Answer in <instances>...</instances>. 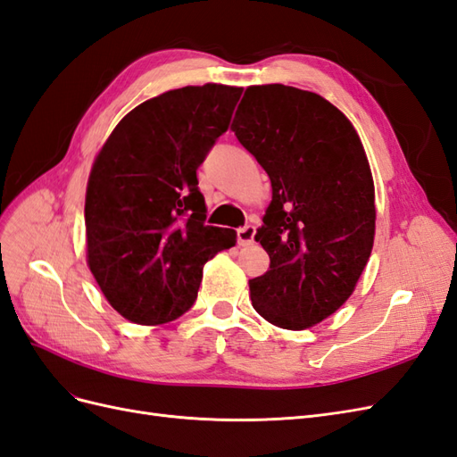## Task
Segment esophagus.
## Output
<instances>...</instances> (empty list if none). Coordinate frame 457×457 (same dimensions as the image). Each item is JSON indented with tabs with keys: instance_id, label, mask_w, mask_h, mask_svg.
I'll list each match as a JSON object with an SVG mask.
<instances>
[{
	"instance_id": "34e87169",
	"label": "esophagus",
	"mask_w": 457,
	"mask_h": 457,
	"mask_svg": "<svg viewBox=\"0 0 457 457\" xmlns=\"http://www.w3.org/2000/svg\"><path fill=\"white\" fill-rule=\"evenodd\" d=\"M255 227L253 225H245V227H242V228H238L237 230V237H238V245H242V247H247V245H252L253 242H255Z\"/></svg>"
}]
</instances>
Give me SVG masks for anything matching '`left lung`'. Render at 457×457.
Masks as SVG:
<instances>
[{"instance_id": "1", "label": "left lung", "mask_w": 457, "mask_h": 457, "mask_svg": "<svg viewBox=\"0 0 457 457\" xmlns=\"http://www.w3.org/2000/svg\"><path fill=\"white\" fill-rule=\"evenodd\" d=\"M272 185L255 240L270 269L250 280L270 324L305 329L354 292L376 234V192L353 123L324 96L282 84L247 87L232 121Z\"/></svg>"}]
</instances>
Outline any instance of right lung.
<instances>
[{
  "label": "right lung",
  "instance_id": "add662e5",
  "mask_svg": "<svg viewBox=\"0 0 457 457\" xmlns=\"http://www.w3.org/2000/svg\"><path fill=\"white\" fill-rule=\"evenodd\" d=\"M242 87L205 84L145 101L96 156L86 195L87 262L135 324L171 322L195 305L202 269L237 244L205 225L196 170L228 129Z\"/></svg>",
  "mask_w": 457,
  "mask_h": 457
}]
</instances>
